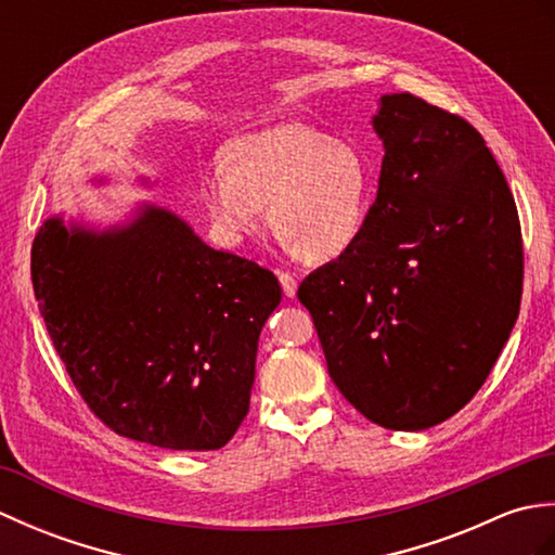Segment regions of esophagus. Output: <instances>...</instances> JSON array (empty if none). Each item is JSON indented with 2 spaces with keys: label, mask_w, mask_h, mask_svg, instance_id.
Segmentation results:
<instances>
[{
  "label": "esophagus",
  "mask_w": 555,
  "mask_h": 555,
  "mask_svg": "<svg viewBox=\"0 0 555 555\" xmlns=\"http://www.w3.org/2000/svg\"><path fill=\"white\" fill-rule=\"evenodd\" d=\"M279 281H281V288H284L286 298H296L298 293V281L293 274H288V271H279Z\"/></svg>",
  "instance_id": "obj_1"
}]
</instances>
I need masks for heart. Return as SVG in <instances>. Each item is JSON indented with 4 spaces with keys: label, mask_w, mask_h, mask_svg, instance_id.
<instances>
[{
    "label": "heart",
    "mask_w": 555,
    "mask_h": 555,
    "mask_svg": "<svg viewBox=\"0 0 555 555\" xmlns=\"http://www.w3.org/2000/svg\"><path fill=\"white\" fill-rule=\"evenodd\" d=\"M199 195L227 241L255 231L267 207L271 233L296 257L320 264L360 241L374 176L356 145L312 126L284 124L235 140L227 159L199 173Z\"/></svg>",
    "instance_id": "1"
}]
</instances>
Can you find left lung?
<instances>
[{
	"label": "left lung",
	"mask_w": 555,
	"mask_h": 555,
	"mask_svg": "<svg viewBox=\"0 0 555 555\" xmlns=\"http://www.w3.org/2000/svg\"><path fill=\"white\" fill-rule=\"evenodd\" d=\"M372 126L384 159L367 227L298 298L348 403L379 427L420 431L473 400L513 332L520 219L465 119L393 92Z\"/></svg>",
	"instance_id": "left-lung-1"
}]
</instances>
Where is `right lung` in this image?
<instances>
[{"label": "right lung", "mask_w": 555, "mask_h": 555, "mask_svg": "<svg viewBox=\"0 0 555 555\" xmlns=\"http://www.w3.org/2000/svg\"><path fill=\"white\" fill-rule=\"evenodd\" d=\"M30 276L70 382L109 429L169 451L231 441L250 408L259 332L281 302L269 269L143 203L107 229L50 217Z\"/></svg>", "instance_id": "1"}]
</instances>
